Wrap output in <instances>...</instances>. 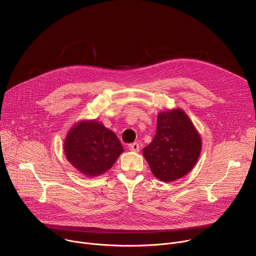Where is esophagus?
Wrapping results in <instances>:
<instances>
[{"label": "esophagus", "instance_id": "1", "mask_svg": "<svg viewBox=\"0 0 256 256\" xmlns=\"http://www.w3.org/2000/svg\"><path fill=\"white\" fill-rule=\"evenodd\" d=\"M128 149L130 151H134V152H138V151H140V145L138 143H136V142L132 143V144L128 145Z\"/></svg>", "mask_w": 256, "mask_h": 256}]
</instances>
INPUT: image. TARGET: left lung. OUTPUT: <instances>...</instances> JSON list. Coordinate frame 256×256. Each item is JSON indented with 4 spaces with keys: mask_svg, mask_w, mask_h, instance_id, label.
<instances>
[{
    "mask_svg": "<svg viewBox=\"0 0 256 256\" xmlns=\"http://www.w3.org/2000/svg\"><path fill=\"white\" fill-rule=\"evenodd\" d=\"M202 150L200 136L180 108L160 112L156 134L143 148L152 174L164 182L182 178L190 172Z\"/></svg>",
    "mask_w": 256,
    "mask_h": 256,
    "instance_id": "left-lung-1",
    "label": "left lung"
}]
</instances>
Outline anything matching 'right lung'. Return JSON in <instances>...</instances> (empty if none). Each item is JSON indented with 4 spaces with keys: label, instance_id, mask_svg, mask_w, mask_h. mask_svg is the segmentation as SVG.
<instances>
[{
    "label": "right lung",
    "instance_id": "obj_1",
    "mask_svg": "<svg viewBox=\"0 0 256 256\" xmlns=\"http://www.w3.org/2000/svg\"><path fill=\"white\" fill-rule=\"evenodd\" d=\"M64 154L69 162L88 177L105 173L124 152L117 136L96 120H82L68 132Z\"/></svg>",
    "mask_w": 256,
    "mask_h": 256
}]
</instances>
